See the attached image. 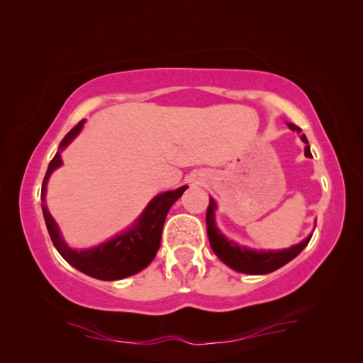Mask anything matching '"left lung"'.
<instances>
[{"instance_id": "obj_1", "label": "left lung", "mask_w": 363, "mask_h": 363, "mask_svg": "<svg viewBox=\"0 0 363 363\" xmlns=\"http://www.w3.org/2000/svg\"><path fill=\"white\" fill-rule=\"evenodd\" d=\"M292 130L301 132L296 124H287ZM302 142H306V157H312L308 147V140L306 135H301ZM215 210L216 203L215 200L210 199L208 208H206V233H208L210 245L216 257L220 258L223 263H226L229 268L235 269L239 273L245 274H267L272 273L274 269L284 267L286 263H289L292 258H296L301 252L306 249L307 244L312 239V235H308L307 239H303L301 244L292 245L289 249L284 250H252L247 247H240L233 240H228L221 234L220 229L216 228L215 223Z\"/></svg>"}]
</instances>
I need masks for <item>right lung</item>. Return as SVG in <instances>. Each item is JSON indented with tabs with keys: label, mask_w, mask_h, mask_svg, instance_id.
I'll return each instance as SVG.
<instances>
[{
	"label": "right lung",
	"mask_w": 363,
	"mask_h": 363,
	"mask_svg": "<svg viewBox=\"0 0 363 363\" xmlns=\"http://www.w3.org/2000/svg\"><path fill=\"white\" fill-rule=\"evenodd\" d=\"M85 119L80 121L77 125L67 132L65 139L60 143V152L55 155V158L50 161L47 174L42 184V210L45 216V223H47L51 242L56 247V250L60 252L61 257L65 260L72 264L74 268H77L79 272L91 276V278L103 279V281H116L128 278L135 273L142 272L143 268H147L148 264L157 255L161 242V231H163V224L168 215L169 208L177 199L181 197L186 191L187 186H182L176 191H169L164 194H160L155 197L150 203L147 205V208L143 210L139 220H137L132 228L124 231L123 234H118L116 238L106 240L91 249L84 250H74L69 247L65 239L61 238L60 228L55 223L53 216L50 215V211L45 205V195H47V184L56 168H60L62 164L61 160V150L71 143L79 132L84 128Z\"/></svg>",
	"instance_id": "right-lung-1"
}]
</instances>
